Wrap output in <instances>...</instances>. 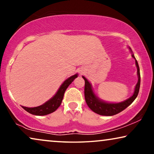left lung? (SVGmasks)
<instances>
[{
    "instance_id": "left-lung-1",
    "label": "left lung",
    "mask_w": 154,
    "mask_h": 154,
    "mask_svg": "<svg viewBox=\"0 0 154 154\" xmlns=\"http://www.w3.org/2000/svg\"><path fill=\"white\" fill-rule=\"evenodd\" d=\"M130 51H132L131 48H129ZM132 57L135 60V64L137 69V75H138V82L137 83L134 88V92L132 97L128 98V100L124 101V102L119 103H108L100 100L98 97L95 95L94 93L93 90L92 88L91 84L90 82L86 79L85 77L83 76V79L85 81V90H84V94H85V102L87 103L88 106L94 113L102 116H113L117 114L124 109L130 106L134 100H135L138 95L139 90L140 87V67H139L138 63L137 62L134 54H132Z\"/></svg>"
}]
</instances>
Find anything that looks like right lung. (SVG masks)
I'll return each mask as SVG.
<instances>
[{
	"label": "right lung",
	"instance_id": "1",
	"mask_svg": "<svg viewBox=\"0 0 154 154\" xmlns=\"http://www.w3.org/2000/svg\"><path fill=\"white\" fill-rule=\"evenodd\" d=\"M77 77L78 74L76 73V74L73 75L72 76L69 77V79H67L62 84V85L59 88L57 93L50 100L46 102L45 104L36 107H33V108H29V107L26 106H22V108L29 113L35 116H45L54 112L62 104L63 97H64V94L65 91H66V88L72 83L73 80Z\"/></svg>",
	"mask_w": 154,
	"mask_h": 154
}]
</instances>
